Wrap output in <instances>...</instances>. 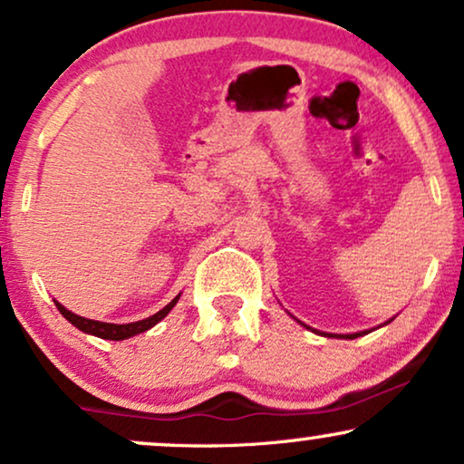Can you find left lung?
Segmentation results:
<instances>
[{"label":"left lung","mask_w":464,"mask_h":464,"mask_svg":"<svg viewBox=\"0 0 464 464\" xmlns=\"http://www.w3.org/2000/svg\"><path fill=\"white\" fill-rule=\"evenodd\" d=\"M392 321H394V316H392L390 321H385L383 325H388V324H392ZM302 324V321H300ZM304 325V324H302ZM304 327H308V325H304ZM308 330H313V327H308ZM314 334H321V336H327V338H349V340H353V338H360V336H363V334H368L371 330H363V332H355V334H327V332H319V330H313Z\"/></svg>","instance_id":"1"}]
</instances>
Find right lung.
<instances>
[{"label":"right lung","mask_w":464,"mask_h":464,"mask_svg":"<svg viewBox=\"0 0 464 464\" xmlns=\"http://www.w3.org/2000/svg\"><path fill=\"white\" fill-rule=\"evenodd\" d=\"M179 295H181V293H179ZM179 295H178V297H173V300L169 302L167 306H164L162 310H158L156 314L148 316V319H143V321H134V324H121V325H120V324H104V321L85 319V316H79V314L70 313V310H68L66 306H62V304L57 302V300H53V302H55L57 310H60V313H62L63 316H66V319L70 321V324H72L74 327H79L81 332L92 334V336H98V338H104V340H126V338L137 336V334L148 332V330H151V327H154L156 324H160V321L164 319V316H167L169 313H171L175 304H178Z\"/></svg>","instance_id":"add662e5"}]
</instances>
